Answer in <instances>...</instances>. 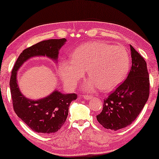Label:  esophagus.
<instances>
[{
    "mask_svg": "<svg viewBox=\"0 0 159 159\" xmlns=\"http://www.w3.org/2000/svg\"><path fill=\"white\" fill-rule=\"evenodd\" d=\"M84 98L85 99H86V100H90V99H91L93 98V97H91V96H86L85 95L84 97Z\"/></svg>",
    "mask_w": 159,
    "mask_h": 159,
    "instance_id": "esophagus-1",
    "label": "esophagus"
}]
</instances>
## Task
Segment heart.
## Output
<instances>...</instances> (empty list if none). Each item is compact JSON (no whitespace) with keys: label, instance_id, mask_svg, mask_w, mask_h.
Wrapping results in <instances>:
<instances>
[{"label":"heart","instance_id":"obj_1","mask_svg":"<svg viewBox=\"0 0 159 159\" xmlns=\"http://www.w3.org/2000/svg\"><path fill=\"white\" fill-rule=\"evenodd\" d=\"M129 66V55L124 47L93 41L75 49L71 60L60 62L59 73L65 85L72 89L86 70L90 78L83 85L84 89L93 91L99 87L107 91L113 90L123 81Z\"/></svg>","mask_w":159,"mask_h":159}]
</instances>
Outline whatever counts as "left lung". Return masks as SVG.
Wrapping results in <instances>:
<instances>
[{
  "mask_svg": "<svg viewBox=\"0 0 159 159\" xmlns=\"http://www.w3.org/2000/svg\"><path fill=\"white\" fill-rule=\"evenodd\" d=\"M132 67L126 80L104 101L97 116L104 128L117 130L130 125L142 111L149 97V75L146 62L129 46Z\"/></svg>",
  "mask_w": 159,
  "mask_h": 159,
  "instance_id": "1",
  "label": "left lung"
}]
</instances>
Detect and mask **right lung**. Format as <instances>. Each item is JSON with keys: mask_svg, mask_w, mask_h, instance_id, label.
<instances>
[{"mask_svg": "<svg viewBox=\"0 0 159 159\" xmlns=\"http://www.w3.org/2000/svg\"><path fill=\"white\" fill-rule=\"evenodd\" d=\"M67 40L48 39L26 48L16 62L10 79L13 106L18 117L33 131L44 134L56 133L66 121L70 103L76 99L75 93H62L55 90L47 97L37 100L24 97L20 91L17 72L26 61L34 57H48L57 62L59 50Z\"/></svg>", "mask_w": 159, "mask_h": 159, "instance_id": "obj_1", "label": "right lung"}]
</instances>
